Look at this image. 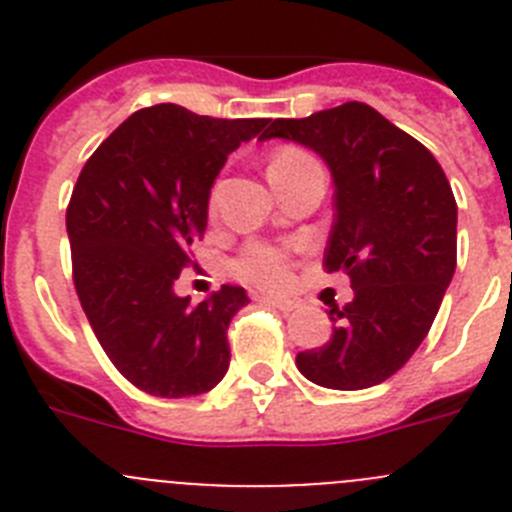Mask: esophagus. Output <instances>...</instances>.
Returning a JSON list of instances; mask_svg holds the SVG:
<instances>
[{
    "label": "esophagus",
    "mask_w": 512,
    "mask_h": 512,
    "mask_svg": "<svg viewBox=\"0 0 512 512\" xmlns=\"http://www.w3.org/2000/svg\"><path fill=\"white\" fill-rule=\"evenodd\" d=\"M264 302L266 305H274V307H279V310H284V312H292V310H297V300H287V297H264Z\"/></svg>",
    "instance_id": "1"
}]
</instances>
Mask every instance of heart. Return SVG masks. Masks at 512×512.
Instances as JSON below:
<instances>
[{
  "instance_id": "heart-1",
  "label": "heart",
  "mask_w": 512,
  "mask_h": 512,
  "mask_svg": "<svg viewBox=\"0 0 512 512\" xmlns=\"http://www.w3.org/2000/svg\"><path fill=\"white\" fill-rule=\"evenodd\" d=\"M312 161L307 153L297 151V148H282L277 156L271 158L269 171L274 169H287V166L307 164ZM230 274L241 282L256 284L264 289H282L287 287L292 279L289 271V253L282 248L266 246V243H248L243 251L230 261Z\"/></svg>"
}]
</instances>
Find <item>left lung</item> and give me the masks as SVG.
Here are the masks:
<instances>
[{
	"instance_id": "1",
	"label": "left lung",
	"mask_w": 512,
	"mask_h": 512,
	"mask_svg": "<svg viewBox=\"0 0 512 512\" xmlns=\"http://www.w3.org/2000/svg\"><path fill=\"white\" fill-rule=\"evenodd\" d=\"M310 148L333 176V228L323 264L351 277L333 307V336L297 354L328 390H366L408 364L431 330L456 269V200L433 153L364 102L269 122L261 140Z\"/></svg>"
}]
</instances>
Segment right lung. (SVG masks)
Segmentation results:
<instances>
[{
	"mask_svg": "<svg viewBox=\"0 0 512 512\" xmlns=\"http://www.w3.org/2000/svg\"><path fill=\"white\" fill-rule=\"evenodd\" d=\"M266 125L156 104L130 115L81 169L66 210L76 295L104 354L148 395H202L228 372V325L246 289L223 284L192 305L174 282L194 264L212 182Z\"/></svg>",
	"mask_w": 512,
	"mask_h": 512,
	"instance_id": "obj_1",
	"label": "right lung"
}]
</instances>
